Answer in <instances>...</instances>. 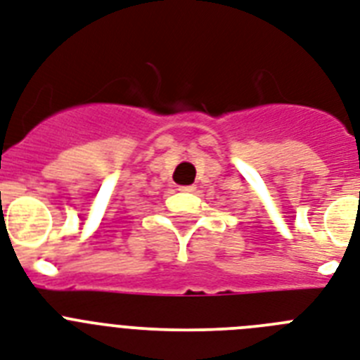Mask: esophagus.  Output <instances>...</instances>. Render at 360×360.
Wrapping results in <instances>:
<instances>
[{
    "instance_id": "esophagus-1",
    "label": "esophagus",
    "mask_w": 360,
    "mask_h": 360,
    "mask_svg": "<svg viewBox=\"0 0 360 360\" xmlns=\"http://www.w3.org/2000/svg\"><path fill=\"white\" fill-rule=\"evenodd\" d=\"M181 192H195V185H188V186H179Z\"/></svg>"
}]
</instances>
